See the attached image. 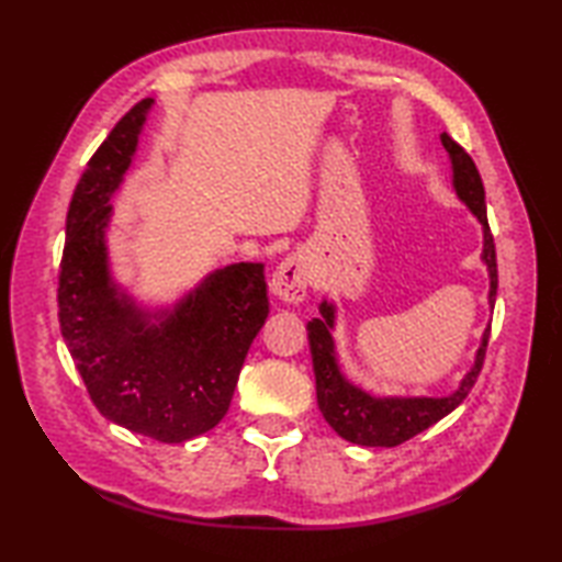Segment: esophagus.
Masks as SVG:
<instances>
[{
    "instance_id": "34e87169",
    "label": "esophagus",
    "mask_w": 562,
    "mask_h": 562,
    "mask_svg": "<svg viewBox=\"0 0 562 562\" xmlns=\"http://www.w3.org/2000/svg\"><path fill=\"white\" fill-rule=\"evenodd\" d=\"M308 288V262L302 254L284 258L270 280V292L284 304L304 302Z\"/></svg>"
}]
</instances>
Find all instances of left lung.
Returning a JSON list of instances; mask_svg holds the SVG:
<instances>
[{"label":"left lung","instance_id":"1","mask_svg":"<svg viewBox=\"0 0 562 562\" xmlns=\"http://www.w3.org/2000/svg\"><path fill=\"white\" fill-rule=\"evenodd\" d=\"M451 161V183L457 190L459 200L473 212V217L483 226V254L481 260L487 268L491 278V292H487V304L495 306L497 296V258L495 241L487 226L485 212V188L481 173L475 169L473 159L465 154L461 145H457L447 133L439 135ZM321 318H312L306 324L308 330V348H312L314 374H316V401L324 413L326 423L336 432L362 447H396L405 439L420 435L423 429L432 427L441 417L449 415L457 405L463 403L473 389L475 379L481 374L483 357L491 338V326L483 330L481 348L475 352L471 372L461 379L459 389L449 396H372V393L355 386L352 381L340 372L336 340H333V328H336V304L321 302Z\"/></svg>","mask_w":562,"mask_h":562}]
</instances>
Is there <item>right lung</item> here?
<instances>
[{"label":"right lung","instance_id":"right-lung-1","mask_svg":"<svg viewBox=\"0 0 562 562\" xmlns=\"http://www.w3.org/2000/svg\"><path fill=\"white\" fill-rule=\"evenodd\" d=\"M154 99L130 109L89 159L67 210L59 330L103 417L178 445L229 411L250 342L270 314L262 262L210 272L169 308L139 306L113 280L111 198L133 166Z\"/></svg>","mask_w":562,"mask_h":562}]
</instances>
